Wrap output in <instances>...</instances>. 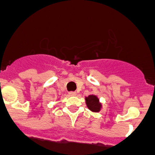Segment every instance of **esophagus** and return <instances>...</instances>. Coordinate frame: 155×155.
Listing matches in <instances>:
<instances>
[{
  "label": "esophagus",
  "instance_id": "esophagus-1",
  "mask_svg": "<svg viewBox=\"0 0 155 155\" xmlns=\"http://www.w3.org/2000/svg\"><path fill=\"white\" fill-rule=\"evenodd\" d=\"M69 95L71 97H75V96H76V93L75 91H70V92H69Z\"/></svg>",
  "mask_w": 155,
  "mask_h": 155
}]
</instances>
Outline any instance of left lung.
<instances>
[{"label":"left lung","mask_w":155,"mask_h":155,"mask_svg":"<svg viewBox=\"0 0 155 155\" xmlns=\"http://www.w3.org/2000/svg\"><path fill=\"white\" fill-rule=\"evenodd\" d=\"M85 104L89 110L93 112H101L103 105L102 103L100 102V99L97 95L90 94L87 97H85Z\"/></svg>","instance_id":"8db88e82"}]
</instances>
